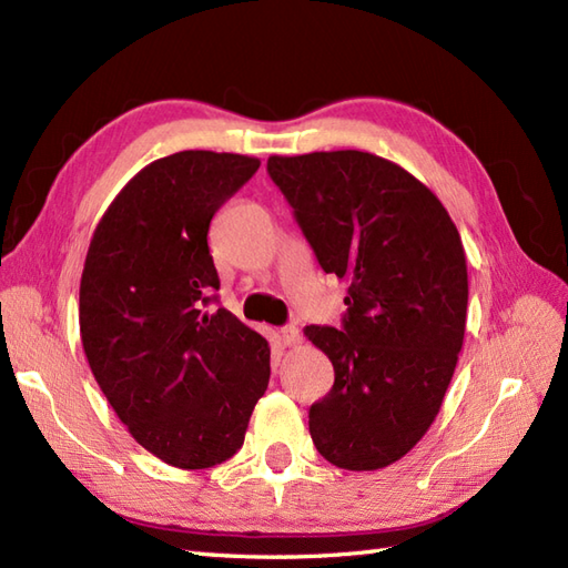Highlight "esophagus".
Wrapping results in <instances>:
<instances>
[{"label":"esophagus","mask_w":568,"mask_h":568,"mask_svg":"<svg viewBox=\"0 0 568 568\" xmlns=\"http://www.w3.org/2000/svg\"><path fill=\"white\" fill-rule=\"evenodd\" d=\"M281 339H283L285 346H297L300 342H303V339H300V329L293 327V324H291V327L281 329Z\"/></svg>","instance_id":"esophagus-1"}]
</instances>
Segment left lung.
I'll list each match as a JSON object with an SVG mask.
<instances>
[{
	"instance_id": "8db88e82",
	"label": "left lung",
	"mask_w": 568,
	"mask_h": 568,
	"mask_svg": "<svg viewBox=\"0 0 568 568\" xmlns=\"http://www.w3.org/2000/svg\"><path fill=\"white\" fill-rule=\"evenodd\" d=\"M324 273L348 283L344 327H305L334 366L310 407V434L329 464L378 470L425 437L464 346L466 251L434 192L366 151L271 155Z\"/></svg>"
}]
</instances>
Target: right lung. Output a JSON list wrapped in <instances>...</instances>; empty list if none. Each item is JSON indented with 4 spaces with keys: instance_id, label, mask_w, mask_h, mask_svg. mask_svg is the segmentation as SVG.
<instances>
[{
    "instance_id": "right-lung-1",
    "label": "right lung",
    "mask_w": 568,
    "mask_h": 568,
    "mask_svg": "<svg viewBox=\"0 0 568 568\" xmlns=\"http://www.w3.org/2000/svg\"><path fill=\"white\" fill-rule=\"evenodd\" d=\"M253 155L180 151L129 180L94 226L80 277V336L94 381L131 437L195 470L244 444L271 378V346L220 291L207 232L258 171Z\"/></svg>"
}]
</instances>
